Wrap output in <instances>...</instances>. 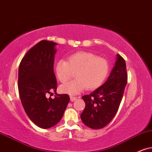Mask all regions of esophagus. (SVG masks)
Listing matches in <instances>:
<instances>
[{
	"mask_svg": "<svg viewBox=\"0 0 152 152\" xmlns=\"http://www.w3.org/2000/svg\"><path fill=\"white\" fill-rule=\"evenodd\" d=\"M76 99H77V97H74V96H70L71 102H74Z\"/></svg>",
	"mask_w": 152,
	"mask_h": 152,
	"instance_id": "obj_1",
	"label": "esophagus"
}]
</instances>
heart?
<instances>
[{
  "label": "heart",
  "instance_id": "heart-1",
  "mask_svg": "<svg viewBox=\"0 0 152 152\" xmlns=\"http://www.w3.org/2000/svg\"><path fill=\"white\" fill-rule=\"evenodd\" d=\"M109 72V64L106 59L85 51L72 54L68 57V60L60 59L55 65V74L62 83L74 78L76 73V80L59 88L62 93L68 94H77L86 87L90 90L99 88Z\"/></svg>",
  "mask_w": 152,
  "mask_h": 152
}]
</instances>
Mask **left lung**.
<instances>
[{
  "label": "left lung",
  "instance_id": "left-lung-1",
  "mask_svg": "<svg viewBox=\"0 0 152 152\" xmlns=\"http://www.w3.org/2000/svg\"><path fill=\"white\" fill-rule=\"evenodd\" d=\"M126 64L117 54L114 68L107 81L90 95L82 97L86 107L80 114L83 123L93 129H100L114 118L127 84Z\"/></svg>",
  "mask_w": 152,
  "mask_h": 152
}]
</instances>
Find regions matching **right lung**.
<instances>
[{"instance_id": "right-lung-1", "label": "right lung", "mask_w": 152, "mask_h": 152, "mask_svg": "<svg viewBox=\"0 0 152 152\" xmlns=\"http://www.w3.org/2000/svg\"><path fill=\"white\" fill-rule=\"evenodd\" d=\"M57 45L45 40L38 42L26 53L19 67L18 89L22 106L30 120L43 129L58 124L69 102L66 94L55 93L54 99L46 97L57 90L53 69Z\"/></svg>"}]
</instances>
